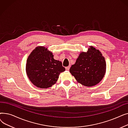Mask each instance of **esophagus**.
Here are the masks:
<instances>
[{
	"label": "esophagus",
	"mask_w": 128,
	"mask_h": 128,
	"mask_svg": "<svg viewBox=\"0 0 128 128\" xmlns=\"http://www.w3.org/2000/svg\"><path fill=\"white\" fill-rule=\"evenodd\" d=\"M70 68V66H68V67H66L65 68V69L67 70H68Z\"/></svg>",
	"instance_id": "1"
}]
</instances>
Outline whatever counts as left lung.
Segmentation results:
<instances>
[{
  "instance_id": "8db88e82",
  "label": "left lung",
  "mask_w": 128,
  "mask_h": 128,
  "mask_svg": "<svg viewBox=\"0 0 128 128\" xmlns=\"http://www.w3.org/2000/svg\"><path fill=\"white\" fill-rule=\"evenodd\" d=\"M106 65L101 52L90 46L86 52H81L76 63L70 70L72 75L82 84L91 86L98 84L104 77Z\"/></svg>"
}]
</instances>
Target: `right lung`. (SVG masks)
Returning a JSON list of instances; mask_svg holds the SVG:
<instances>
[{
  "instance_id": "right-lung-1",
  "label": "right lung",
  "mask_w": 128,
  "mask_h": 128,
  "mask_svg": "<svg viewBox=\"0 0 128 128\" xmlns=\"http://www.w3.org/2000/svg\"><path fill=\"white\" fill-rule=\"evenodd\" d=\"M65 70L61 62L54 59L52 53L43 46L36 47L27 60L26 74L38 88L51 86L58 80L60 74Z\"/></svg>"
}]
</instances>
